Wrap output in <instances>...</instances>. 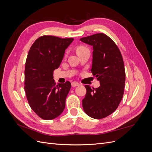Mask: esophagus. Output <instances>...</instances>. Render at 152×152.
Instances as JSON below:
<instances>
[{
    "mask_svg": "<svg viewBox=\"0 0 152 152\" xmlns=\"http://www.w3.org/2000/svg\"><path fill=\"white\" fill-rule=\"evenodd\" d=\"M80 84L78 83L77 82H73L72 83V87H77V86H79Z\"/></svg>",
    "mask_w": 152,
    "mask_h": 152,
    "instance_id": "esophagus-1",
    "label": "esophagus"
}]
</instances>
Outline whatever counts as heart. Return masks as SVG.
<instances>
[{
	"label": "heart",
	"mask_w": 152,
	"mask_h": 152,
	"mask_svg": "<svg viewBox=\"0 0 152 152\" xmlns=\"http://www.w3.org/2000/svg\"><path fill=\"white\" fill-rule=\"evenodd\" d=\"M84 49H86V48H84V47H83V46L78 47V48H77V53H79V52L82 51V50H84Z\"/></svg>",
	"instance_id": "obj_1"
}]
</instances>
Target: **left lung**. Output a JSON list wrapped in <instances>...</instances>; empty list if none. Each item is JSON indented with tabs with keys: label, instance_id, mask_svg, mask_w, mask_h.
<instances>
[{
	"label": "left lung",
	"instance_id": "obj_1",
	"mask_svg": "<svg viewBox=\"0 0 152 152\" xmlns=\"http://www.w3.org/2000/svg\"><path fill=\"white\" fill-rule=\"evenodd\" d=\"M80 40L93 46L91 70L100 83V86L95 89L85 86L86 94L82 107L87 115L103 118L115 111L123 97L126 81L123 58L115 43L104 34Z\"/></svg>",
	"mask_w": 152,
	"mask_h": 152
}]
</instances>
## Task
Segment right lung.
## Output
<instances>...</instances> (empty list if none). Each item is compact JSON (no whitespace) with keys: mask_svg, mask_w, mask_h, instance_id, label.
Segmentation results:
<instances>
[{"mask_svg":"<svg viewBox=\"0 0 152 152\" xmlns=\"http://www.w3.org/2000/svg\"><path fill=\"white\" fill-rule=\"evenodd\" d=\"M73 40L44 35L29 50L25 63V91L30 107L44 120L56 118L65 109L71 83L56 84L53 75Z\"/></svg>","mask_w":152,"mask_h":152,"instance_id":"right-lung-1","label":"right lung"}]
</instances>
